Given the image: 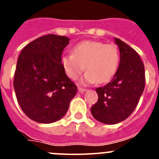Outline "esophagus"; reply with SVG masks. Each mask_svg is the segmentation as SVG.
I'll return each mask as SVG.
<instances>
[{"label": "esophagus", "instance_id": "esophagus-1", "mask_svg": "<svg viewBox=\"0 0 159 159\" xmlns=\"http://www.w3.org/2000/svg\"><path fill=\"white\" fill-rule=\"evenodd\" d=\"M78 90H79V92H81V93H82V92H86V91H87L86 88H78Z\"/></svg>", "mask_w": 159, "mask_h": 159}]
</instances>
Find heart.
<instances>
[{"instance_id": "1", "label": "heart", "mask_w": 159, "mask_h": 159, "mask_svg": "<svg viewBox=\"0 0 159 159\" xmlns=\"http://www.w3.org/2000/svg\"><path fill=\"white\" fill-rule=\"evenodd\" d=\"M120 55L117 46L95 40H85L73 48L72 54H66L61 64L66 75L76 80L85 70L81 84H99L110 81L118 70Z\"/></svg>"}]
</instances>
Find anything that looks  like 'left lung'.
<instances>
[{"instance_id": "obj_1", "label": "left lung", "mask_w": 159, "mask_h": 159, "mask_svg": "<svg viewBox=\"0 0 159 159\" xmlns=\"http://www.w3.org/2000/svg\"><path fill=\"white\" fill-rule=\"evenodd\" d=\"M120 61L111 82L95 89L99 99L91 108L92 116L106 124H116L134 111L145 88V69L134 49L118 38Z\"/></svg>"}]
</instances>
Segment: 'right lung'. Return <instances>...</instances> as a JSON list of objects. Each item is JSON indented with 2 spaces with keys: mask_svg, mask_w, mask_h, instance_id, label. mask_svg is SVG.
I'll return each mask as SVG.
<instances>
[{
  "mask_svg": "<svg viewBox=\"0 0 159 159\" xmlns=\"http://www.w3.org/2000/svg\"><path fill=\"white\" fill-rule=\"evenodd\" d=\"M69 40L66 36L46 35L28 43L18 57L13 80L16 99L25 115L38 123L61 119L77 92L61 64Z\"/></svg>",
  "mask_w": 159,
  "mask_h": 159,
  "instance_id": "obj_1",
  "label": "right lung"
}]
</instances>
